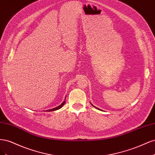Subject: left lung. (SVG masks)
<instances>
[{
  "instance_id": "obj_1",
  "label": "left lung",
  "mask_w": 155,
  "mask_h": 155,
  "mask_svg": "<svg viewBox=\"0 0 155 155\" xmlns=\"http://www.w3.org/2000/svg\"><path fill=\"white\" fill-rule=\"evenodd\" d=\"M92 106H94V105H92ZM95 107V108H96V109H97V107Z\"/></svg>"
}]
</instances>
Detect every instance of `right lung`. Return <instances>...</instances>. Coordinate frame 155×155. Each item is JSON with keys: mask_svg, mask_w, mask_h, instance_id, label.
<instances>
[{"mask_svg": "<svg viewBox=\"0 0 155 155\" xmlns=\"http://www.w3.org/2000/svg\"><path fill=\"white\" fill-rule=\"evenodd\" d=\"M64 103H65V101H63V104H62L61 105H60L59 106L54 108V109H50V110H47V111H53V110H58V109H61V107H63V105L64 104Z\"/></svg>", "mask_w": 155, "mask_h": 155, "instance_id": "add662e5", "label": "right lung"}]
</instances>
